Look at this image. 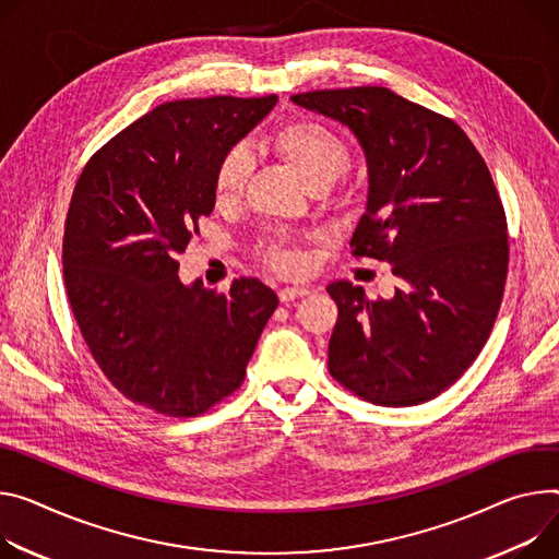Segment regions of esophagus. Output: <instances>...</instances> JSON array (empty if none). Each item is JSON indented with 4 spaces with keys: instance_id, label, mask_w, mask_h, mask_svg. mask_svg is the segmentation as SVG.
Wrapping results in <instances>:
<instances>
[{
    "instance_id": "obj_1",
    "label": "esophagus",
    "mask_w": 559,
    "mask_h": 559,
    "mask_svg": "<svg viewBox=\"0 0 559 559\" xmlns=\"http://www.w3.org/2000/svg\"><path fill=\"white\" fill-rule=\"evenodd\" d=\"M310 292H312L310 287H298V285H294V287H283V289L278 292V298H281V302H292V300H296V298L308 296Z\"/></svg>"
}]
</instances>
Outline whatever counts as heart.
<instances>
[{"label": "heart", "mask_w": 559, "mask_h": 559, "mask_svg": "<svg viewBox=\"0 0 559 559\" xmlns=\"http://www.w3.org/2000/svg\"><path fill=\"white\" fill-rule=\"evenodd\" d=\"M270 146L312 191L332 187L349 167V148L345 140L314 120H292L278 127L270 138ZM249 176L251 158L247 151L240 146L229 148L214 171V195L221 207L238 205ZM261 257L281 274H294L302 263L294 240L281 236L263 242Z\"/></svg>", "instance_id": "heart-1"}]
</instances>
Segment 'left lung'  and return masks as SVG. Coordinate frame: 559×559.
I'll return each mask as SVG.
<instances>
[{
    "label": "left lung",
    "instance_id": "left-lung-1",
    "mask_svg": "<svg viewBox=\"0 0 559 559\" xmlns=\"http://www.w3.org/2000/svg\"><path fill=\"white\" fill-rule=\"evenodd\" d=\"M292 103L347 127L368 163L354 257L390 265L392 298L334 281L332 377L377 405H417L481 352L509 272L506 216L490 171L452 120L385 86L328 88Z\"/></svg>",
    "mask_w": 559,
    "mask_h": 559
}]
</instances>
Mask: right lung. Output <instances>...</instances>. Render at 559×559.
<instances>
[{
	"mask_svg": "<svg viewBox=\"0 0 559 559\" xmlns=\"http://www.w3.org/2000/svg\"><path fill=\"white\" fill-rule=\"evenodd\" d=\"M278 103L176 99L148 111L86 163L64 229V283L105 377L133 403L195 417L231 394L278 298L259 278L225 294L185 285L176 261L216 205L214 171Z\"/></svg>",
	"mask_w": 559,
	"mask_h": 559,
	"instance_id": "add662e5",
	"label": "right lung"
}]
</instances>
